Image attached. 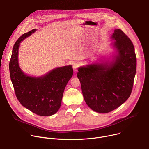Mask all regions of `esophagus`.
Returning a JSON list of instances; mask_svg holds the SVG:
<instances>
[{
	"label": "esophagus",
	"mask_w": 149,
	"mask_h": 149,
	"mask_svg": "<svg viewBox=\"0 0 149 149\" xmlns=\"http://www.w3.org/2000/svg\"><path fill=\"white\" fill-rule=\"evenodd\" d=\"M72 67L74 69V71L76 72L78 70V68L79 67V63L78 62H74L72 64Z\"/></svg>",
	"instance_id": "esophagus-1"
}]
</instances>
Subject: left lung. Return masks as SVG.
<instances>
[{"label": "left lung", "mask_w": 149, "mask_h": 149, "mask_svg": "<svg viewBox=\"0 0 149 149\" xmlns=\"http://www.w3.org/2000/svg\"><path fill=\"white\" fill-rule=\"evenodd\" d=\"M118 51L114 62L92 64L78 69L83 97L93 110L109 113L123 104L132 93L137 60L132 40L120 29L112 35Z\"/></svg>", "instance_id": "8db88e82"}]
</instances>
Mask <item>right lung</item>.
Wrapping results in <instances>:
<instances>
[{
  "label": "right lung",
  "instance_id": "1",
  "mask_svg": "<svg viewBox=\"0 0 149 149\" xmlns=\"http://www.w3.org/2000/svg\"><path fill=\"white\" fill-rule=\"evenodd\" d=\"M35 31L23 34L15 43L9 62L10 76L20 103L37 115L49 116L60 108L63 91L73 75V69L71 65L59 67L39 78L27 76L21 71L17 58L19 44Z\"/></svg>",
  "mask_w": 149,
  "mask_h": 149
}]
</instances>
